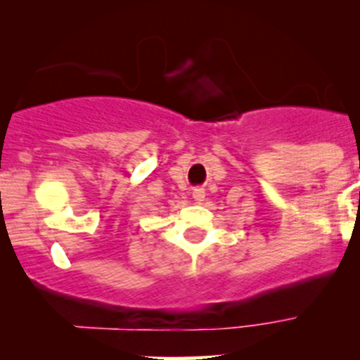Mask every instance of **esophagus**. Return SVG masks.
Instances as JSON below:
<instances>
[{"label": "esophagus", "mask_w": 360, "mask_h": 360, "mask_svg": "<svg viewBox=\"0 0 360 360\" xmlns=\"http://www.w3.org/2000/svg\"><path fill=\"white\" fill-rule=\"evenodd\" d=\"M193 198L196 203H203L205 201V189L203 188H194L193 189Z\"/></svg>", "instance_id": "esophagus-1"}]
</instances>
